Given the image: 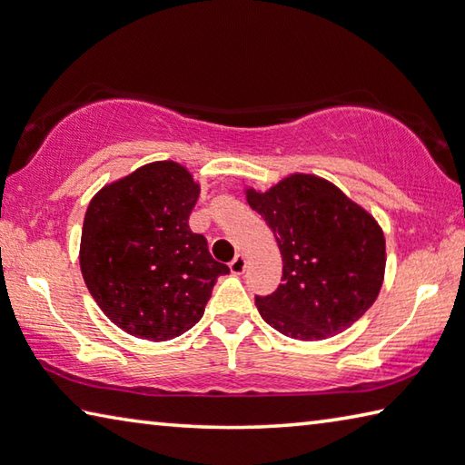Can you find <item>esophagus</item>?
Masks as SVG:
<instances>
[{"instance_id": "1", "label": "esophagus", "mask_w": 465, "mask_h": 465, "mask_svg": "<svg viewBox=\"0 0 465 465\" xmlns=\"http://www.w3.org/2000/svg\"><path fill=\"white\" fill-rule=\"evenodd\" d=\"M231 273L232 275H242L244 269H247V259H244L242 255H236L232 261H231Z\"/></svg>"}]
</instances>
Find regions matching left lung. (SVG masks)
<instances>
[{"label": "left lung", "mask_w": 465, "mask_h": 465, "mask_svg": "<svg viewBox=\"0 0 465 465\" xmlns=\"http://www.w3.org/2000/svg\"><path fill=\"white\" fill-rule=\"evenodd\" d=\"M244 196L273 231L283 261V283L255 300L271 328L326 340L369 312L387 265L384 232L369 210L313 173H289L265 192L244 188Z\"/></svg>", "instance_id": "1"}]
</instances>
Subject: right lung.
<instances>
[{"mask_svg": "<svg viewBox=\"0 0 465 465\" xmlns=\"http://www.w3.org/2000/svg\"><path fill=\"white\" fill-rule=\"evenodd\" d=\"M200 183L178 162L145 163L103 186L89 203L81 271L93 300L127 334L163 341L203 318L218 275L188 218Z\"/></svg>", "mask_w": 465, "mask_h": 465, "instance_id": "add662e5", "label": "right lung"}]
</instances>
